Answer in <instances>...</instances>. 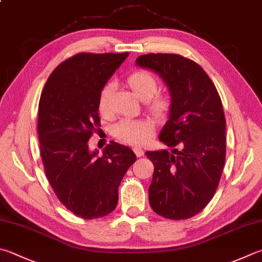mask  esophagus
I'll list each match as a JSON object with an SVG mask.
<instances>
[{"mask_svg":"<svg viewBox=\"0 0 262 262\" xmlns=\"http://www.w3.org/2000/svg\"><path fill=\"white\" fill-rule=\"evenodd\" d=\"M133 151H135V154H136L138 157H140V156L144 155V150H142L140 147H135V148H133Z\"/></svg>","mask_w":262,"mask_h":262,"instance_id":"34e87169","label":"esophagus"}]
</instances>
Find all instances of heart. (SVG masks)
Masks as SVG:
<instances>
[{
    "instance_id": "obj_1",
    "label": "heart",
    "mask_w": 262,
    "mask_h": 262,
    "mask_svg": "<svg viewBox=\"0 0 262 262\" xmlns=\"http://www.w3.org/2000/svg\"><path fill=\"white\" fill-rule=\"evenodd\" d=\"M126 84L138 99L146 101L147 110L157 118L165 117L171 110V99L166 95H155L159 89L157 80L152 74L146 71H137L126 77ZM112 86H103L98 98V108L102 115L110 113V100ZM154 122L148 118H124L113 127V136L117 140L130 145H141L154 131Z\"/></svg>"
}]
</instances>
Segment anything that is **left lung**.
Listing matches in <instances>:
<instances>
[{
	"mask_svg": "<svg viewBox=\"0 0 262 262\" xmlns=\"http://www.w3.org/2000/svg\"><path fill=\"white\" fill-rule=\"evenodd\" d=\"M136 63L159 74L171 95L169 120L160 140L172 149L146 151L154 164L149 204L163 218H191L212 200L223 174V102L208 74L188 58L149 53L138 57Z\"/></svg>",
	"mask_w": 262,
	"mask_h": 262,
	"instance_id": "1",
	"label": "left lung"
}]
</instances>
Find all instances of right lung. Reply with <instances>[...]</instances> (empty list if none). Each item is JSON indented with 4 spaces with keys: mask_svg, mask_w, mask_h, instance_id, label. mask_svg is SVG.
<instances>
[{
    "mask_svg": "<svg viewBox=\"0 0 262 262\" xmlns=\"http://www.w3.org/2000/svg\"><path fill=\"white\" fill-rule=\"evenodd\" d=\"M129 56L82 52L56 67L38 103L37 133L44 171L59 201L76 216L91 220L116 208L118 186L137 156L111 141L101 156L89 150L100 125L101 89Z\"/></svg>",
    "mask_w": 262,
    "mask_h": 262,
    "instance_id": "right-lung-1",
    "label": "right lung"
}]
</instances>
